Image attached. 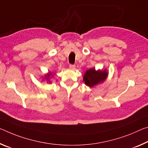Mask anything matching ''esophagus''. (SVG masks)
<instances>
[{
    "label": "esophagus",
    "mask_w": 148,
    "mask_h": 148,
    "mask_svg": "<svg viewBox=\"0 0 148 148\" xmlns=\"http://www.w3.org/2000/svg\"><path fill=\"white\" fill-rule=\"evenodd\" d=\"M69 68L70 69L72 70H74L75 68H76V66H75L74 64H70L69 65Z\"/></svg>",
    "instance_id": "obj_1"
}]
</instances>
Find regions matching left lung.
<instances>
[{"instance_id": "8db88e82", "label": "left lung", "mask_w": 148, "mask_h": 148, "mask_svg": "<svg viewBox=\"0 0 148 148\" xmlns=\"http://www.w3.org/2000/svg\"><path fill=\"white\" fill-rule=\"evenodd\" d=\"M108 76L107 70H95V69H90L87 70L84 74L83 80L86 86L90 88L95 86L98 84H100L106 79Z\"/></svg>"}]
</instances>
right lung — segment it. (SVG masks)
Returning a JSON list of instances; mask_svg holds the SVG:
<instances>
[{
	"label": "right lung",
	"instance_id": "obj_1",
	"mask_svg": "<svg viewBox=\"0 0 148 148\" xmlns=\"http://www.w3.org/2000/svg\"><path fill=\"white\" fill-rule=\"evenodd\" d=\"M51 77H53V75L52 74L51 72H49V74L45 75V79H46L47 81L49 82H50V81H49V79H50Z\"/></svg>",
	"mask_w": 148,
	"mask_h": 148
}]
</instances>
